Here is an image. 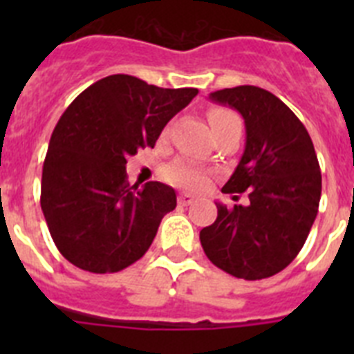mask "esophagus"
I'll return each instance as SVG.
<instances>
[{
	"label": "esophagus",
	"mask_w": 354,
	"mask_h": 354,
	"mask_svg": "<svg viewBox=\"0 0 354 354\" xmlns=\"http://www.w3.org/2000/svg\"><path fill=\"white\" fill-rule=\"evenodd\" d=\"M195 202V196L192 193H180L179 195V204L180 205H192Z\"/></svg>",
	"instance_id": "1"
}]
</instances>
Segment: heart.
I'll return each mask as SVG.
<instances>
[{
  "label": "heart",
  "mask_w": 354,
  "mask_h": 354,
  "mask_svg": "<svg viewBox=\"0 0 354 354\" xmlns=\"http://www.w3.org/2000/svg\"><path fill=\"white\" fill-rule=\"evenodd\" d=\"M207 117L212 129L237 118L230 109L225 108H211ZM167 175L171 183L179 184V186L192 187V189H200V187H204L209 183V174L204 168L196 167V165H193L189 161H184V159L171 162L170 167L167 168Z\"/></svg>",
  "instance_id": "1"
}]
</instances>
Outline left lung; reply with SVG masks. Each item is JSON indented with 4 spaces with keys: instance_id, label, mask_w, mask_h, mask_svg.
<instances>
[{
    "instance_id": "left-lung-1",
    "label": "left lung",
    "mask_w": 354,
    "mask_h": 354,
    "mask_svg": "<svg viewBox=\"0 0 354 354\" xmlns=\"http://www.w3.org/2000/svg\"><path fill=\"white\" fill-rule=\"evenodd\" d=\"M209 99L245 118L246 145L223 193L248 205L216 204L218 218L200 230L209 261L225 273L262 280L286 270L305 245L321 200V168L310 134L277 95L243 84Z\"/></svg>"
}]
</instances>
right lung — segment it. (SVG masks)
I'll list each match as a JSON object with an SVG mask.
<instances>
[{
    "label": "right lung",
    "mask_w": 354,
    "mask_h": 354,
    "mask_svg": "<svg viewBox=\"0 0 354 354\" xmlns=\"http://www.w3.org/2000/svg\"><path fill=\"white\" fill-rule=\"evenodd\" d=\"M196 93L113 74L90 84L65 109L44 159L40 207L71 264L117 273L145 255L177 196L156 180L129 186L127 158L154 147Z\"/></svg>",
    "instance_id": "right-lung-1"
}]
</instances>
